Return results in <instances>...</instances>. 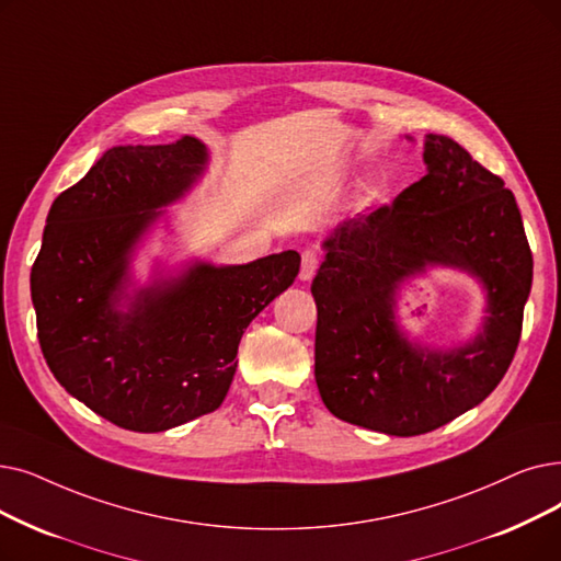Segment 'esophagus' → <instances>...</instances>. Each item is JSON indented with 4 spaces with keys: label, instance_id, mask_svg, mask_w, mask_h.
<instances>
[{
    "label": "esophagus",
    "instance_id": "esophagus-1",
    "mask_svg": "<svg viewBox=\"0 0 561 561\" xmlns=\"http://www.w3.org/2000/svg\"><path fill=\"white\" fill-rule=\"evenodd\" d=\"M316 271H319V256H316L313 250L302 252V265H300V279L311 282Z\"/></svg>",
    "mask_w": 561,
    "mask_h": 561
}]
</instances>
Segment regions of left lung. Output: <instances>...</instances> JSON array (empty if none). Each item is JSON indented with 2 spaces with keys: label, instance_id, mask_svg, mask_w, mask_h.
<instances>
[{
  "label": "left lung",
  "instance_id": "8db88e82",
  "mask_svg": "<svg viewBox=\"0 0 561 561\" xmlns=\"http://www.w3.org/2000/svg\"><path fill=\"white\" fill-rule=\"evenodd\" d=\"M424 164L426 176L392 206L332 229L311 282L313 374L325 408L399 437L445 426L497 387L518 348L534 267L516 197L500 176L433 133ZM431 266L466 272L484 288L482 328L458 347L420 345L396 321V290Z\"/></svg>",
  "mask_w": 561,
  "mask_h": 561
}]
</instances>
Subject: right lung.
Masks as SVG:
<instances>
[{
    "label": "right lung",
    "mask_w": 561,
    "mask_h": 561,
    "mask_svg": "<svg viewBox=\"0 0 561 561\" xmlns=\"http://www.w3.org/2000/svg\"><path fill=\"white\" fill-rule=\"evenodd\" d=\"M206 144L114 146L55 199L32 267L47 367L107 422L158 433L222 405L252 319L294 284L300 254L242 265L194 259L133 277L139 242L202 181Z\"/></svg>",
    "instance_id": "right-lung-1"
}]
</instances>
